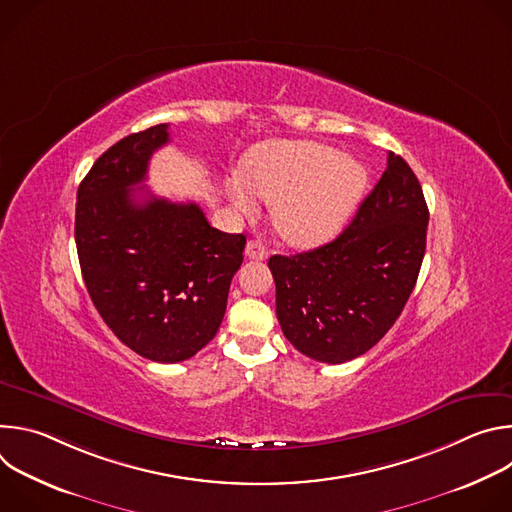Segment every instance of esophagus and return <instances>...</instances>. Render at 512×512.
Here are the masks:
<instances>
[{"instance_id": "obj_1", "label": "esophagus", "mask_w": 512, "mask_h": 512, "mask_svg": "<svg viewBox=\"0 0 512 512\" xmlns=\"http://www.w3.org/2000/svg\"><path fill=\"white\" fill-rule=\"evenodd\" d=\"M245 255L249 259H267V247L261 241H249L245 247Z\"/></svg>"}]
</instances>
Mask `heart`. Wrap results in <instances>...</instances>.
<instances>
[{
	"label": "heart",
	"mask_w": 512,
	"mask_h": 512,
	"mask_svg": "<svg viewBox=\"0 0 512 512\" xmlns=\"http://www.w3.org/2000/svg\"><path fill=\"white\" fill-rule=\"evenodd\" d=\"M229 184L233 206L249 214V191L271 204L277 231L296 245H318L336 235L367 186V168L318 141H269L255 148Z\"/></svg>",
	"instance_id": "heart-1"
}]
</instances>
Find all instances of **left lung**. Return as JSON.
<instances>
[{"label": "left lung", "instance_id": "8db88e82", "mask_svg": "<svg viewBox=\"0 0 512 512\" xmlns=\"http://www.w3.org/2000/svg\"><path fill=\"white\" fill-rule=\"evenodd\" d=\"M427 221L417 176L389 152L381 180L334 241L298 255L269 257L285 338L302 354L328 364L371 350L415 287Z\"/></svg>", "mask_w": 512, "mask_h": 512}]
</instances>
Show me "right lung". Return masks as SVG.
Wrapping results in <instances>:
<instances>
[{"label": "right lung", "mask_w": 512, "mask_h": 512, "mask_svg": "<svg viewBox=\"0 0 512 512\" xmlns=\"http://www.w3.org/2000/svg\"><path fill=\"white\" fill-rule=\"evenodd\" d=\"M168 127L111 145L81 182L75 216L97 312L125 346L154 362H182L214 338L247 243L210 227L196 202H170L143 186L150 158L170 141Z\"/></svg>", "instance_id": "right-lung-1"}]
</instances>
